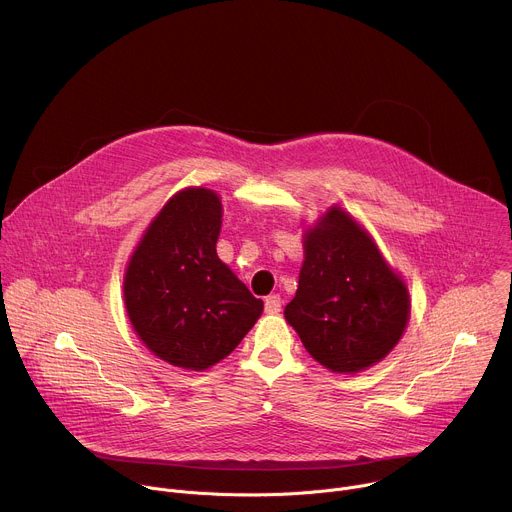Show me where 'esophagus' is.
<instances>
[{
	"instance_id": "esophagus-1",
	"label": "esophagus",
	"mask_w": 512,
	"mask_h": 512,
	"mask_svg": "<svg viewBox=\"0 0 512 512\" xmlns=\"http://www.w3.org/2000/svg\"><path fill=\"white\" fill-rule=\"evenodd\" d=\"M281 310V298L277 294L273 296H267L265 298V312L267 314H277Z\"/></svg>"
}]
</instances>
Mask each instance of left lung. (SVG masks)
<instances>
[{
  "mask_svg": "<svg viewBox=\"0 0 512 512\" xmlns=\"http://www.w3.org/2000/svg\"><path fill=\"white\" fill-rule=\"evenodd\" d=\"M296 298L285 306L306 350L332 373L383 360L407 328L411 302L371 235L342 208H328L304 235Z\"/></svg>",
  "mask_w": 512,
  "mask_h": 512,
  "instance_id": "8db88e82",
  "label": "left lung"
}]
</instances>
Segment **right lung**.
<instances>
[{
  "label": "right lung",
  "mask_w": 512,
  "mask_h": 512,
  "mask_svg": "<svg viewBox=\"0 0 512 512\" xmlns=\"http://www.w3.org/2000/svg\"><path fill=\"white\" fill-rule=\"evenodd\" d=\"M221 218L216 192L180 190L141 237L123 277L133 330L180 369L204 371L229 356L263 312L216 255Z\"/></svg>",
  "instance_id": "right-lung-1"
}]
</instances>
